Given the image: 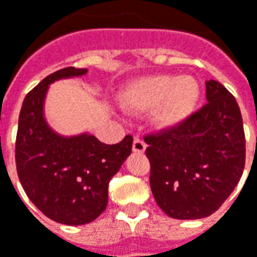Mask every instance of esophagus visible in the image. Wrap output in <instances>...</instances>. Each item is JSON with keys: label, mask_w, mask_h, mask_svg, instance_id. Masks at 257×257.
Returning a JSON list of instances; mask_svg holds the SVG:
<instances>
[{"label": "esophagus", "mask_w": 257, "mask_h": 257, "mask_svg": "<svg viewBox=\"0 0 257 257\" xmlns=\"http://www.w3.org/2000/svg\"><path fill=\"white\" fill-rule=\"evenodd\" d=\"M144 150H146V143H144L140 137H134V142H133L134 153H144Z\"/></svg>", "instance_id": "34e87169"}]
</instances>
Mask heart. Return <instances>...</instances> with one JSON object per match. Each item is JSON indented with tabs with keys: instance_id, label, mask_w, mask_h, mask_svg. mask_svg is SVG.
<instances>
[{
	"instance_id": "obj_1",
	"label": "heart",
	"mask_w": 257,
	"mask_h": 257,
	"mask_svg": "<svg viewBox=\"0 0 257 257\" xmlns=\"http://www.w3.org/2000/svg\"><path fill=\"white\" fill-rule=\"evenodd\" d=\"M200 95L196 80L190 77L152 75L136 81L125 90L124 100L137 111L154 110L160 127H174L193 113Z\"/></svg>"
}]
</instances>
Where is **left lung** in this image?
I'll return each mask as SVG.
<instances>
[{
  "label": "left lung",
  "mask_w": 257,
  "mask_h": 257,
  "mask_svg": "<svg viewBox=\"0 0 257 257\" xmlns=\"http://www.w3.org/2000/svg\"><path fill=\"white\" fill-rule=\"evenodd\" d=\"M206 98L183 123L144 136L152 192L173 219L210 216L243 174L246 140L236 98L214 80L206 83Z\"/></svg>",
  "instance_id": "obj_1"
}]
</instances>
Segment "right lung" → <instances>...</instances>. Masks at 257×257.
Wrapping results in <instances>:
<instances>
[{
    "mask_svg": "<svg viewBox=\"0 0 257 257\" xmlns=\"http://www.w3.org/2000/svg\"><path fill=\"white\" fill-rule=\"evenodd\" d=\"M85 73L67 67L35 85L23 101L15 140L17 173L28 199L51 220L70 226L93 222L105 210L108 182L133 146L130 134L120 143L104 144L91 134L61 137L45 123L48 84Z\"/></svg>",
    "mask_w": 257,
    "mask_h": 257,
    "instance_id": "1",
    "label": "right lung"
}]
</instances>
